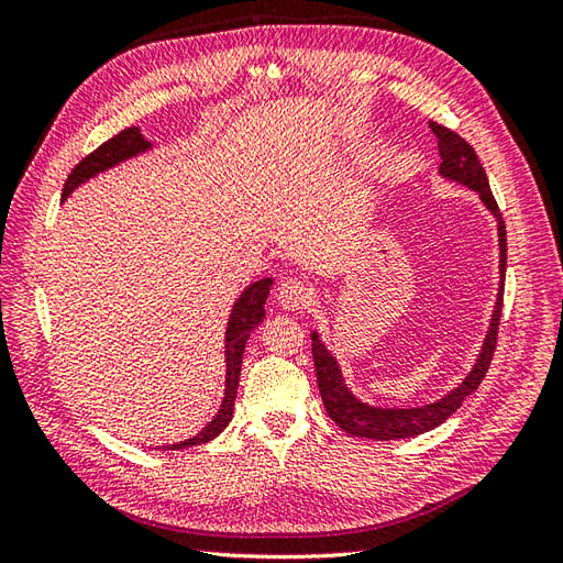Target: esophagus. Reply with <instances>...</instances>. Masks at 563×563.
Returning a JSON list of instances; mask_svg holds the SVG:
<instances>
[{
  "label": "esophagus",
  "instance_id": "34e87169",
  "mask_svg": "<svg viewBox=\"0 0 563 563\" xmlns=\"http://www.w3.org/2000/svg\"><path fill=\"white\" fill-rule=\"evenodd\" d=\"M275 297H278V305L283 309H288V312H297V309L307 307V302L312 300V288H309V283H305L300 278H288L278 285Z\"/></svg>",
  "mask_w": 563,
  "mask_h": 563
}]
</instances>
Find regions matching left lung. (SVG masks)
<instances>
[{"instance_id":"left-lung-1","label":"left lung","mask_w":563,"mask_h":563,"mask_svg":"<svg viewBox=\"0 0 563 563\" xmlns=\"http://www.w3.org/2000/svg\"><path fill=\"white\" fill-rule=\"evenodd\" d=\"M438 137L440 150V169L438 174L445 181L460 184L464 188L474 190L484 208L494 214L498 227V295L494 305L492 321H488L486 339L482 343V351L476 355L470 373L460 382L457 387L450 389L445 397H440L423 406H373L367 401H361L345 385V377L341 373V365L333 353L327 349L324 341L319 339V333L312 331V355L317 367V385L321 391V401L327 406V413L331 421L339 428H343L349 435L355 438H373V440H401L428 433V430L445 423L448 418L460 409L462 401L470 397L476 387L482 385L486 377V369L492 365V357L496 351V336H498V319L500 307H504V280H506V224L500 218V210L496 206V198L488 188V178L484 166L479 164V157L472 150V145L452 133V130L442 128L438 123H430Z\"/></svg>"}]
</instances>
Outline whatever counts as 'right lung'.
Here are the masks:
<instances>
[{
  "label": "right lung",
  "mask_w": 563,
  "mask_h": 563,
  "mask_svg": "<svg viewBox=\"0 0 563 563\" xmlns=\"http://www.w3.org/2000/svg\"><path fill=\"white\" fill-rule=\"evenodd\" d=\"M152 147L154 145L140 133V128L123 130V133H118L109 142H103L99 150H93L89 157H84L75 166V169H71V174L65 181V188H63V200H67L71 190H77L81 184H87L89 178L109 172V169H113V166L123 164L128 159H135V157H140V154L150 152ZM271 288H273V278H261L256 283H251L249 288L236 297V302L232 305V314H230V319H227V331H224V365H227L224 397H222L218 413H214L212 421L202 430H198L194 438L174 442V445H166L164 450H184V448L202 445V442H210L212 438H218L227 428V423L232 421L239 375H242V357H244L249 333L261 324L263 317H266V309H263V305H266V300H268Z\"/></svg>",
  "instance_id": "obj_1"
}]
</instances>
